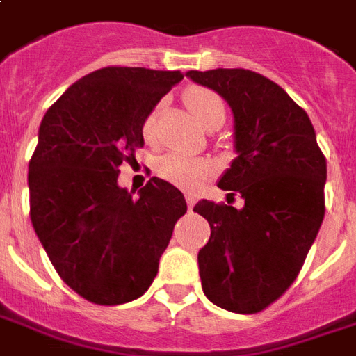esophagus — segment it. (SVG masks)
Wrapping results in <instances>:
<instances>
[{
    "instance_id": "obj_1",
    "label": "esophagus",
    "mask_w": 356,
    "mask_h": 356,
    "mask_svg": "<svg viewBox=\"0 0 356 356\" xmlns=\"http://www.w3.org/2000/svg\"><path fill=\"white\" fill-rule=\"evenodd\" d=\"M194 204H196V198H194L192 194H186V205H188V209H192Z\"/></svg>"
}]
</instances>
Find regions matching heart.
<instances>
[{
    "label": "heart",
    "mask_w": 356,
    "mask_h": 356,
    "mask_svg": "<svg viewBox=\"0 0 356 356\" xmlns=\"http://www.w3.org/2000/svg\"><path fill=\"white\" fill-rule=\"evenodd\" d=\"M185 104L188 111L204 130H209L218 122H225L226 109L225 102L207 88H191L185 94ZM158 109L147 117L145 120V138L152 139L154 136V124H156ZM158 175L165 179L168 183L186 191H196L211 177L213 165L202 158H192L179 152H171L158 160Z\"/></svg>",
    "instance_id": "obj_1"
}]
</instances>
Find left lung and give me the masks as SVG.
Here are the masks:
<instances>
[{"label": "left lung", "mask_w": 356, "mask_h": 356, "mask_svg": "<svg viewBox=\"0 0 356 356\" xmlns=\"http://www.w3.org/2000/svg\"><path fill=\"white\" fill-rule=\"evenodd\" d=\"M234 113L238 156L218 179L245 205L202 200L211 238L198 252L202 289L234 313H259L292 285L325 218L326 160L307 113L279 84L249 70L188 71ZM234 196V194H230Z\"/></svg>", "instance_id": "left-lung-1"}]
</instances>
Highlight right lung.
<instances>
[{
	"mask_svg": "<svg viewBox=\"0 0 356 356\" xmlns=\"http://www.w3.org/2000/svg\"><path fill=\"white\" fill-rule=\"evenodd\" d=\"M179 71H92L44 113L28 171L30 217L58 275L84 300L118 305L139 298L158 273L183 192L152 177L134 198L118 165L143 147V124Z\"/></svg>",
	"mask_w": 356,
	"mask_h": 356,
	"instance_id": "obj_1",
	"label": "right lung"
}]
</instances>
